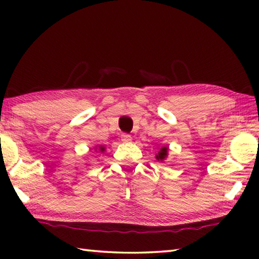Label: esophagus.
<instances>
[{
    "label": "esophagus",
    "mask_w": 259,
    "mask_h": 259,
    "mask_svg": "<svg viewBox=\"0 0 259 259\" xmlns=\"http://www.w3.org/2000/svg\"><path fill=\"white\" fill-rule=\"evenodd\" d=\"M121 139L123 143H130L131 140H133V137H131V136L128 134H122Z\"/></svg>",
    "instance_id": "esophagus-1"
}]
</instances>
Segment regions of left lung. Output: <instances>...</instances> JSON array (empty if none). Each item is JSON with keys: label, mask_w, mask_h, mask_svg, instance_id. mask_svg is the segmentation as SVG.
<instances>
[{"label": "left lung", "mask_w": 259, "mask_h": 259, "mask_svg": "<svg viewBox=\"0 0 259 259\" xmlns=\"http://www.w3.org/2000/svg\"><path fill=\"white\" fill-rule=\"evenodd\" d=\"M168 146H161L159 152H157V154H155V159L160 162H163L166 157H168Z\"/></svg>", "instance_id": "left-lung-1"}]
</instances>
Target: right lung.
Listing matches in <instances>:
<instances>
[{"instance_id": "obj_1", "label": "right lung", "mask_w": 259, "mask_h": 259, "mask_svg": "<svg viewBox=\"0 0 259 259\" xmlns=\"http://www.w3.org/2000/svg\"><path fill=\"white\" fill-rule=\"evenodd\" d=\"M94 150L96 153H104L106 148H105V146H103V145H99V146H95Z\"/></svg>"}]
</instances>
